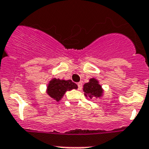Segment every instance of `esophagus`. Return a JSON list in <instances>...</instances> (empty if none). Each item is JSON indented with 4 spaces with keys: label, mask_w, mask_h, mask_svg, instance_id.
<instances>
[{
    "label": "esophagus",
    "mask_w": 149,
    "mask_h": 149,
    "mask_svg": "<svg viewBox=\"0 0 149 149\" xmlns=\"http://www.w3.org/2000/svg\"><path fill=\"white\" fill-rule=\"evenodd\" d=\"M77 86H78V89H79V90H81V89H82V87H83L82 83L79 82L78 84H77Z\"/></svg>",
    "instance_id": "34e87169"
}]
</instances>
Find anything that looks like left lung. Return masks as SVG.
<instances>
[{
  "label": "left lung",
  "mask_w": 149,
  "mask_h": 149,
  "mask_svg": "<svg viewBox=\"0 0 149 149\" xmlns=\"http://www.w3.org/2000/svg\"><path fill=\"white\" fill-rule=\"evenodd\" d=\"M84 91L86 93L85 95L89 96L90 99L100 97L102 94L101 86L98 84V81L94 78L90 79L89 83L84 84Z\"/></svg>",
  "instance_id": "obj_1"
}]
</instances>
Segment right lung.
Wrapping results in <instances>:
<instances>
[{
  "label": "right lung",
  "instance_id": "add662e5",
  "mask_svg": "<svg viewBox=\"0 0 149 149\" xmlns=\"http://www.w3.org/2000/svg\"><path fill=\"white\" fill-rule=\"evenodd\" d=\"M73 89H77V84L72 82L71 80L64 81L60 79L54 78L48 87V93L51 98L59 101L65 94L67 90H72Z\"/></svg>",
  "mask_w": 149,
  "mask_h": 149
}]
</instances>
